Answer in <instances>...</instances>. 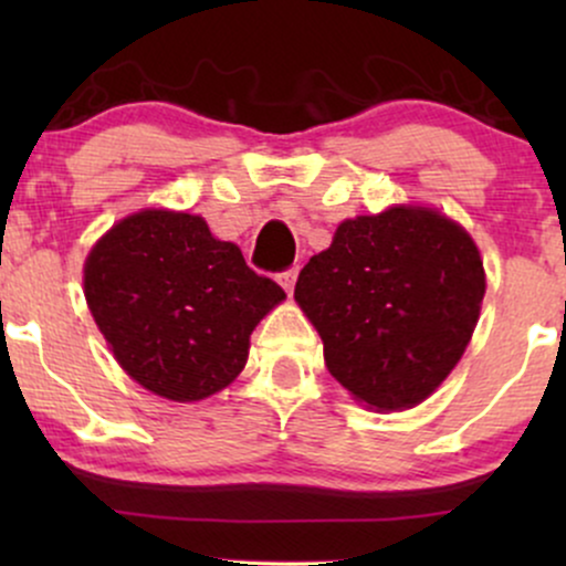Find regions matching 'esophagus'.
<instances>
[{
	"label": "esophagus",
	"instance_id": "obj_1",
	"mask_svg": "<svg viewBox=\"0 0 566 566\" xmlns=\"http://www.w3.org/2000/svg\"><path fill=\"white\" fill-rule=\"evenodd\" d=\"M276 279H279V284H282L284 290L292 292V287H295V279H297V265H292V269L279 271Z\"/></svg>",
	"mask_w": 566,
	"mask_h": 566
}]
</instances>
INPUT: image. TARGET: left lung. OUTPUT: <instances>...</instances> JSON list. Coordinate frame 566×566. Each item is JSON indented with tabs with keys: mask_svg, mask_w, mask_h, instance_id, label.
<instances>
[{
	"mask_svg": "<svg viewBox=\"0 0 566 566\" xmlns=\"http://www.w3.org/2000/svg\"><path fill=\"white\" fill-rule=\"evenodd\" d=\"M484 265L458 223L423 207H391L337 226L305 263L295 301L319 329L333 378L365 405H420L469 346Z\"/></svg>",
	"mask_w": 566,
	"mask_h": 566,
	"instance_id": "obj_1",
	"label": "left lung"
}]
</instances>
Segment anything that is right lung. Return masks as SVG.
Here are the masks:
<instances>
[{"label":"right lung","instance_id":"add662e5","mask_svg":"<svg viewBox=\"0 0 566 566\" xmlns=\"http://www.w3.org/2000/svg\"><path fill=\"white\" fill-rule=\"evenodd\" d=\"M84 297L129 378L165 399L199 401L242 373L252 329L284 290L199 216L143 210L93 247Z\"/></svg>","mask_w":566,"mask_h":566}]
</instances>
